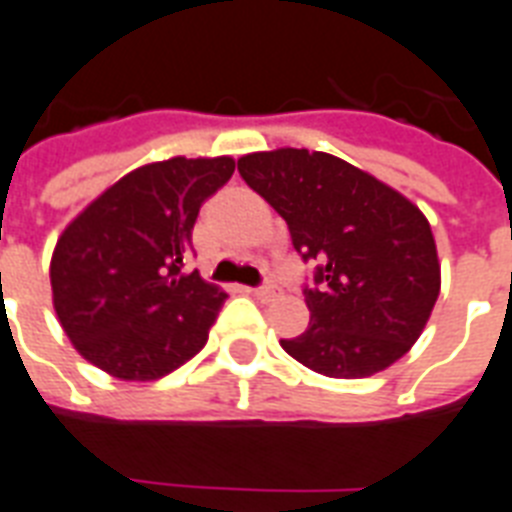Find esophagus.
Instances as JSON below:
<instances>
[{
    "instance_id": "obj_1",
    "label": "esophagus",
    "mask_w": 512,
    "mask_h": 512,
    "mask_svg": "<svg viewBox=\"0 0 512 512\" xmlns=\"http://www.w3.org/2000/svg\"><path fill=\"white\" fill-rule=\"evenodd\" d=\"M253 296L261 298V301H272V298L277 296V290H275V285H261V288L253 290Z\"/></svg>"
}]
</instances>
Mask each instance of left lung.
<instances>
[{"mask_svg": "<svg viewBox=\"0 0 512 512\" xmlns=\"http://www.w3.org/2000/svg\"><path fill=\"white\" fill-rule=\"evenodd\" d=\"M240 177L288 222L314 261L312 320L280 346L327 378H367L412 349L439 298L441 267L415 203L330 153L280 147L243 155Z\"/></svg>", "mask_w": 512, "mask_h": 512, "instance_id": "1", "label": "left lung"}]
</instances>
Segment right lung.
I'll return each mask as SVG.
<instances>
[{"mask_svg": "<svg viewBox=\"0 0 512 512\" xmlns=\"http://www.w3.org/2000/svg\"><path fill=\"white\" fill-rule=\"evenodd\" d=\"M232 171L230 155L147 163L57 237L52 304L87 362L113 378L158 380L206 346L227 293L185 272V259L203 200Z\"/></svg>", "mask_w": 512, "mask_h": 512, "instance_id": "obj_1", "label": "right lung"}]
</instances>
